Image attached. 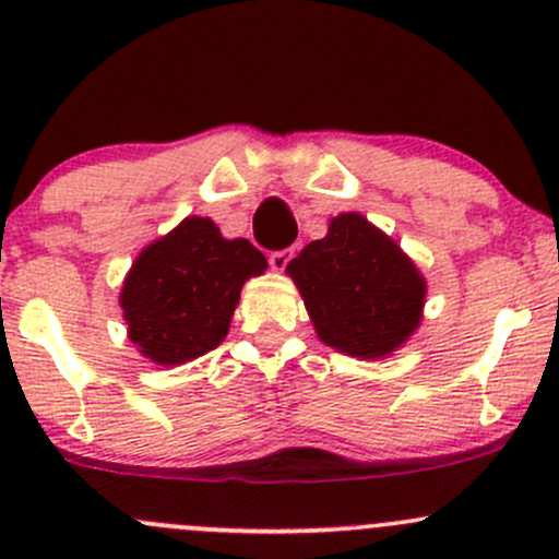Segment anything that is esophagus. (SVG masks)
Here are the masks:
<instances>
[{
  "label": "esophagus",
  "instance_id": "esophagus-1",
  "mask_svg": "<svg viewBox=\"0 0 559 559\" xmlns=\"http://www.w3.org/2000/svg\"><path fill=\"white\" fill-rule=\"evenodd\" d=\"M292 257H295V248H281V251H273L270 253V267L273 270H286V264L292 262Z\"/></svg>",
  "mask_w": 559,
  "mask_h": 559
}]
</instances>
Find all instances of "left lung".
<instances>
[{"label":"left lung","mask_w":559,"mask_h":559,"mask_svg":"<svg viewBox=\"0 0 559 559\" xmlns=\"http://www.w3.org/2000/svg\"><path fill=\"white\" fill-rule=\"evenodd\" d=\"M286 270L319 337L337 352L384 357L419 324L425 278L359 213L332 218L326 238L308 243Z\"/></svg>","instance_id":"left-lung-1"}]
</instances>
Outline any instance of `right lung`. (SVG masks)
<instances>
[{"instance_id": "add662e5", "label": "right lung", "mask_w": 559, "mask_h": 559, "mask_svg": "<svg viewBox=\"0 0 559 559\" xmlns=\"http://www.w3.org/2000/svg\"><path fill=\"white\" fill-rule=\"evenodd\" d=\"M264 267L248 240H224L211 218H186L145 248L123 281L129 337L159 365L202 357L227 337L246 278Z\"/></svg>"}]
</instances>
